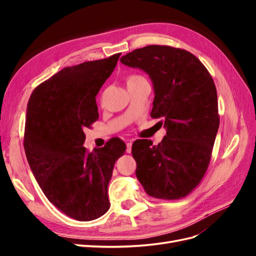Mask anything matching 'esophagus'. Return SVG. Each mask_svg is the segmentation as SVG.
<instances>
[{
    "label": "esophagus",
    "mask_w": 256,
    "mask_h": 256,
    "mask_svg": "<svg viewBox=\"0 0 256 256\" xmlns=\"http://www.w3.org/2000/svg\"><path fill=\"white\" fill-rule=\"evenodd\" d=\"M134 141V138H130V140H128V142H127V150H126L127 152H131V147H132Z\"/></svg>",
    "instance_id": "esophagus-1"
}]
</instances>
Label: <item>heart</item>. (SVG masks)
Returning a JSON list of instances; mask_svg holds the SVG:
<instances>
[{
  "instance_id": "1",
  "label": "heart",
  "mask_w": 256,
  "mask_h": 256,
  "mask_svg": "<svg viewBox=\"0 0 256 256\" xmlns=\"http://www.w3.org/2000/svg\"><path fill=\"white\" fill-rule=\"evenodd\" d=\"M141 79H144L142 76H138V74H132V76H130L129 78H128V83H130V82H136V81H138V80H141Z\"/></svg>"
}]
</instances>
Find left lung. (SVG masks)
Wrapping results in <instances>:
<instances>
[{
    "label": "left lung",
    "instance_id": "8db88e82",
    "mask_svg": "<svg viewBox=\"0 0 256 256\" xmlns=\"http://www.w3.org/2000/svg\"><path fill=\"white\" fill-rule=\"evenodd\" d=\"M148 74L154 98L150 116L162 118L166 136L158 145L136 140L132 156L136 177L150 196L178 200L203 180L220 125L214 82L187 50L150 44L120 58Z\"/></svg>",
    "mask_w": 256,
    "mask_h": 256
}]
</instances>
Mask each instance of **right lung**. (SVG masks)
<instances>
[{"label": "right lung", "mask_w": 256, "mask_h": 256, "mask_svg": "<svg viewBox=\"0 0 256 256\" xmlns=\"http://www.w3.org/2000/svg\"><path fill=\"white\" fill-rule=\"evenodd\" d=\"M120 54L62 69L38 85L28 104L23 145L30 168L50 202L78 221L109 210L108 186L127 148L118 138L92 152L83 146L84 129L99 118L96 95Z\"/></svg>", "instance_id": "add662e5"}]
</instances>
